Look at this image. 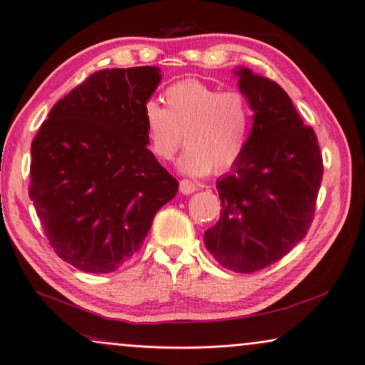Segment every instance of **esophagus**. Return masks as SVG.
Listing matches in <instances>:
<instances>
[{"instance_id":"34e87169","label":"esophagus","mask_w":365,"mask_h":365,"mask_svg":"<svg viewBox=\"0 0 365 365\" xmlns=\"http://www.w3.org/2000/svg\"><path fill=\"white\" fill-rule=\"evenodd\" d=\"M178 190H180L182 195H191V192H195L197 190V185L190 180H182L180 185H178Z\"/></svg>"}]
</instances>
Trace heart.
Listing matches in <instances>:
<instances>
[{
    "label": "heart",
    "mask_w": 365,
    "mask_h": 365,
    "mask_svg": "<svg viewBox=\"0 0 365 365\" xmlns=\"http://www.w3.org/2000/svg\"><path fill=\"white\" fill-rule=\"evenodd\" d=\"M164 104L144 106L148 147L170 160L185 134L187 152L178 160L183 174L202 177L232 168L244 155L252 133L253 110L242 91H221L201 81L177 82L164 91Z\"/></svg>",
    "instance_id": "heart-1"
}]
</instances>
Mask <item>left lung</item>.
Returning <instances> with one entry per match:
<instances>
[{
  "label": "left lung",
  "mask_w": 365,
  "mask_h": 365,
  "mask_svg": "<svg viewBox=\"0 0 365 365\" xmlns=\"http://www.w3.org/2000/svg\"><path fill=\"white\" fill-rule=\"evenodd\" d=\"M253 110L244 155L217 180L223 209L204 232V245L221 266L239 274L283 258L312 225L323 158L315 131L304 126L280 85L248 68L234 69Z\"/></svg>",
  "instance_id": "left-lung-1"
}]
</instances>
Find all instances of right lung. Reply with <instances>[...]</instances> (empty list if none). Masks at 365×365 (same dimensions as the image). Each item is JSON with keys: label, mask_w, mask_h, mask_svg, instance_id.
I'll list each match as a JSON object with an SVG mask.
<instances>
[{"label": "right lung", "mask_w": 365, "mask_h": 365, "mask_svg": "<svg viewBox=\"0 0 365 365\" xmlns=\"http://www.w3.org/2000/svg\"><path fill=\"white\" fill-rule=\"evenodd\" d=\"M160 68L104 69L56 103L31 144L30 197L55 253L109 274L138 253L178 182L148 150Z\"/></svg>", "instance_id": "obj_1"}]
</instances>
